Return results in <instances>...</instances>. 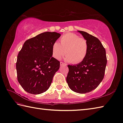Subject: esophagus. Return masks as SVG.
<instances>
[{"label":"esophagus","mask_w":123,"mask_h":123,"mask_svg":"<svg viewBox=\"0 0 123 123\" xmlns=\"http://www.w3.org/2000/svg\"><path fill=\"white\" fill-rule=\"evenodd\" d=\"M60 65H61V66H62V65H66V64L64 63V62H60Z\"/></svg>","instance_id":"34e87169"}]
</instances>
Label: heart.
I'll return each mask as SVG.
<instances>
[{
	"instance_id": "b5f03b06",
	"label": "heart",
	"mask_w": 123,
	"mask_h": 123,
	"mask_svg": "<svg viewBox=\"0 0 123 123\" xmlns=\"http://www.w3.org/2000/svg\"><path fill=\"white\" fill-rule=\"evenodd\" d=\"M88 51V43L86 39L74 33H66L52 44V56L56 59H61L65 55V59L77 64L84 61Z\"/></svg>"
}]
</instances>
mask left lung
I'll list each match as a JSON object with an SVG mask.
<instances>
[{
	"label": "left lung",
	"instance_id": "8db88e82",
	"mask_svg": "<svg viewBox=\"0 0 123 123\" xmlns=\"http://www.w3.org/2000/svg\"><path fill=\"white\" fill-rule=\"evenodd\" d=\"M88 43V51L83 61L68 65L66 77L68 86L79 93H86L96 89L104 79L107 65L106 50L97 37L78 31Z\"/></svg>",
	"mask_w": 123,
	"mask_h": 123
}]
</instances>
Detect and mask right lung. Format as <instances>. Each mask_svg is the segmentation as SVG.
<instances>
[{"mask_svg": "<svg viewBox=\"0 0 123 123\" xmlns=\"http://www.w3.org/2000/svg\"><path fill=\"white\" fill-rule=\"evenodd\" d=\"M61 36L55 32H43L27 40L19 51L17 80L28 93L41 94L49 88L60 67V62L52 57V47Z\"/></svg>", "mask_w": 123, "mask_h": 123, "instance_id": "1", "label": "right lung"}]
</instances>
